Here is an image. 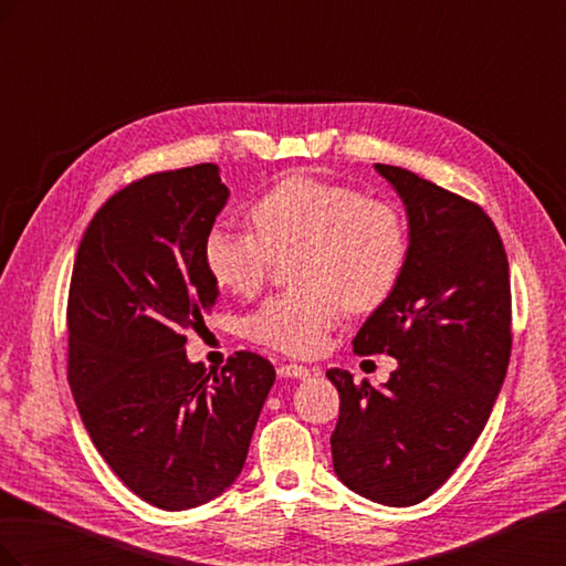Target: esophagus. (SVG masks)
<instances>
[{"label":"esophagus","instance_id":"obj_1","mask_svg":"<svg viewBox=\"0 0 566 566\" xmlns=\"http://www.w3.org/2000/svg\"><path fill=\"white\" fill-rule=\"evenodd\" d=\"M279 375L281 378H295V380H306L316 375L314 368H306V366H297V364H281L279 366Z\"/></svg>","mask_w":566,"mask_h":566}]
</instances>
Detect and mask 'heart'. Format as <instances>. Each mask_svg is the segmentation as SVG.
Returning a JSON list of instances; mask_svg holds the SVG:
<instances>
[{
  "label": "heart",
  "instance_id": "heart-1",
  "mask_svg": "<svg viewBox=\"0 0 566 566\" xmlns=\"http://www.w3.org/2000/svg\"><path fill=\"white\" fill-rule=\"evenodd\" d=\"M254 229L212 227L202 260L217 285L250 297L276 260L300 252L293 293L271 295L248 318V335L290 356H312L347 314H368L394 295L408 262L397 205L352 186L293 175L250 210Z\"/></svg>",
  "mask_w": 566,
  "mask_h": 566
}]
</instances>
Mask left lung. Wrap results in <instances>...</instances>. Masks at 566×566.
Instances as JSON below:
<instances>
[{
  "label": "left lung",
  "instance_id": "obj_1",
  "mask_svg": "<svg viewBox=\"0 0 566 566\" xmlns=\"http://www.w3.org/2000/svg\"><path fill=\"white\" fill-rule=\"evenodd\" d=\"M408 214V262L394 295L354 337L389 354L375 389L331 368L339 420L333 468L352 491L406 507L432 495L474 447L503 387L512 349L507 254L476 202L408 169L375 165Z\"/></svg>",
  "mask_w": 566,
  "mask_h": 566
}]
</instances>
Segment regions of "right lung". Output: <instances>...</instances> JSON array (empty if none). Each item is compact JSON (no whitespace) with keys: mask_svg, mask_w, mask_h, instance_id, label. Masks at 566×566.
I'll return each instance as SVG.
<instances>
[{"mask_svg":"<svg viewBox=\"0 0 566 566\" xmlns=\"http://www.w3.org/2000/svg\"><path fill=\"white\" fill-rule=\"evenodd\" d=\"M229 188L202 163L111 196L77 248L67 293V382L96 451L160 510L198 507L241 474L276 370L235 352L221 370L186 358L217 283L205 235Z\"/></svg>","mask_w":566,"mask_h":566,"instance_id":"1","label":"right lung"}]
</instances>
